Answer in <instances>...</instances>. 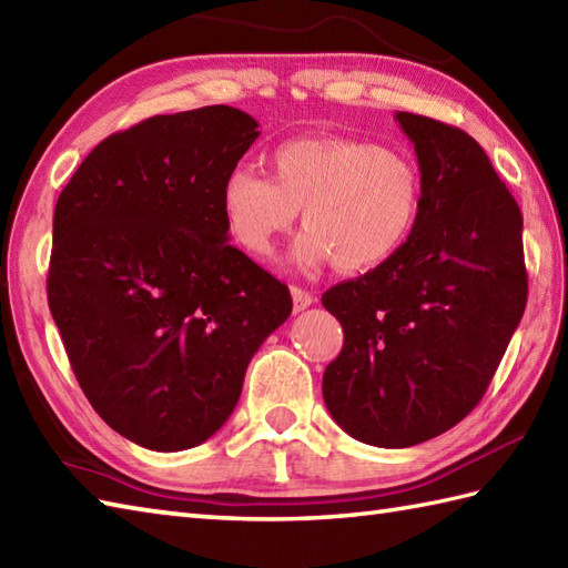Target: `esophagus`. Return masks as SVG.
<instances>
[{
    "instance_id": "obj_1",
    "label": "esophagus",
    "mask_w": 568,
    "mask_h": 568,
    "mask_svg": "<svg viewBox=\"0 0 568 568\" xmlns=\"http://www.w3.org/2000/svg\"><path fill=\"white\" fill-rule=\"evenodd\" d=\"M291 295H293V307H295V312H303V310H307L312 303H315V297H312V293L303 291V287H297V285L291 287Z\"/></svg>"
}]
</instances>
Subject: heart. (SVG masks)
I'll return each mask as SVG.
<instances>
[{
  "label": "heart",
  "instance_id": "heart-1",
  "mask_svg": "<svg viewBox=\"0 0 568 568\" xmlns=\"http://www.w3.org/2000/svg\"><path fill=\"white\" fill-rule=\"evenodd\" d=\"M273 178L234 168L224 178L220 204L236 244L268 258L277 239L303 210L307 229L293 261L358 273L393 258L413 236L422 214V173L409 155L346 136H303L271 153Z\"/></svg>",
  "mask_w": 568,
  "mask_h": 568
}]
</instances>
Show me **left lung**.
<instances>
[{
	"label": "left lung",
	"mask_w": 568,
	"mask_h": 568,
	"mask_svg": "<svg viewBox=\"0 0 568 568\" xmlns=\"http://www.w3.org/2000/svg\"><path fill=\"white\" fill-rule=\"evenodd\" d=\"M422 214L393 258L322 295L344 346L322 395L354 439L405 449L458 425L496 376L527 305L523 212L466 131L397 112Z\"/></svg>",
	"instance_id": "left-lung-1"
}]
</instances>
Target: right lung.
Instances as JSON below:
<instances>
[{"label": "right lung", "instance_id": "add662e5", "mask_svg": "<svg viewBox=\"0 0 568 568\" xmlns=\"http://www.w3.org/2000/svg\"><path fill=\"white\" fill-rule=\"evenodd\" d=\"M258 134L226 104L151 116L92 149L58 197L48 307L94 413L146 449L210 439L291 317L287 285L229 246L220 204Z\"/></svg>", "mask_w": 568, "mask_h": 568}]
</instances>
